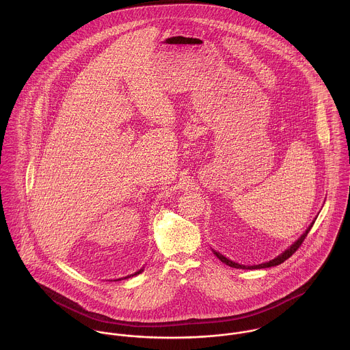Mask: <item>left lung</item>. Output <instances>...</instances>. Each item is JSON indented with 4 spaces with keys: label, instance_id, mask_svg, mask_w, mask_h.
Returning a JSON list of instances; mask_svg holds the SVG:
<instances>
[{
    "label": "left lung",
    "instance_id": "1",
    "mask_svg": "<svg viewBox=\"0 0 350 350\" xmlns=\"http://www.w3.org/2000/svg\"><path fill=\"white\" fill-rule=\"evenodd\" d=\"M312 225H314V222L307 228V230L300 236L299 239L288 248V250H284L282 254H279L278 257H275L273 260H271V261H268V262H262V264H258V265H241V264H239V262H234V261H232V260H229V258H226L224 254H221V253H218V252H215V250H213L214 252V254L222 261V262H225L226 265H229V267H233V268H240V269H260V268H269V267H275V265H279V264H282V262H284L288 257H291L298 248H299L300 245H301V243L304 241V239L307 237V234H308V232H310V229L312 228Z\"/></svg>",
    "mask_w": 350,
    "mask_h": 350
}]
</instances>
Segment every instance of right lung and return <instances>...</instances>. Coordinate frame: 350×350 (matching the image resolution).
<instances>
[{
	"mask_svg": "<svg viewBox=\"0 0 350 350\" xmlns=\"http://www.w3.org/2000/svg\"><path fill=\"white\" fill-rule=\"evenodd\" d=\"M142 272H143V269H140V271H137V272H135V273H133V275H131V276H136V275H139V273H142ZM131 276H126V278H125V279H128V278H131Z\"/></svg>",
	"mask_w": 350,
	"mask_h": 350,
	"instance_id": "obj_1",
	"label": "right lung"
}]
</instances>
